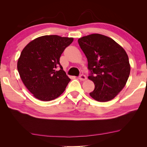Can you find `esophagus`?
<instances>
[{
    "mask_svg": "<svg viewBox=\"0 0 147 147\" xmlns=\"http://www.w3.org/2000/svg\"><path fill=\"white\" fill-rule=\"evenodd\" d=\"M79 79L80 80H82V81H84V80H85L87 79V77H86V76L85 75L81 74V75H80Z\"/></svg>",
    "mask_w": 147,
    "mask_h": 147,
    "instance_id": "obj_1",
    "label": "esophagus"
}]
</instances>
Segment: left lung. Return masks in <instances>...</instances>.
Listing matches in <instances>:
<instances>
[{
    "instance_id": "8db88e82",
    "label": "left lung",
    "mask_w": 147,
    "mask_h": 147,
    "mask_svg": "<svg viewBox=\"0 0 147 147\" xmlns=\"http://www.w3.org/2000/svg\"><path fill=\"white\" fill-rule=\"evenodd\" d=\"M78 42L88 60V78L95 88L90 95L99 102L113 99L126 85L131 67L125 50L113 39L94 34Z\"/></svg>"
}]
</instances>
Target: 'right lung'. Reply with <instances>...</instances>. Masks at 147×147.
Listing matches in <instances>:
<instances>
[{"instance_id":"obj_1","label":"right lung","mask_w":147,"mask_h":147,"mask_svg":"<svg viewBox=\"0 0 147 147\" xmlns=\"http://www.w3.org/2000/svg\"><path fill=\"white\" fill-rule=\"evenodd\" d=\"M73 40L56 35H44L30 42L22 51L18 70L26 87L37 99L50 101L65 91L70 79L59 59Z\"/></svg>"}]
</instances>
